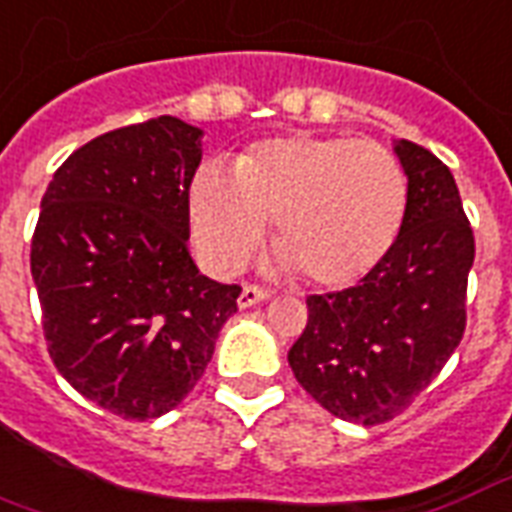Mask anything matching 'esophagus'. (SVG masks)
<instances>
[{"label": "esophagus", "mask_w": 512, "mask_h": 512, "mask_svg": "<svg viewBox=\"0 0 512 512\" xmlns=\"http://www.w3.org/2000/svg\"><path fill=\"white\" fill-rule=\"evenodd\" d=\"M271 298V292L265 290V287H257V284H244V290L239 295V306L249 308L255 306V303H263V300Z\"/></svg>", "instance_id": "34e87169"}]
</instances>
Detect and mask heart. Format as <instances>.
Segmentation results:
<instances>
[{
	"mask_svg": "<svg viewBox=\"0 0 512 512\" xmlns=\"http://www.w3.org/2000/svg\"><path fill=\"white\" fill-rule=\"evenodd\" d=\"M408 214V177L392 152L346 136H273L236 166H198L187 220L198 260L239 271L273 217L284 268L325 290L357 284L376 268Z\"/></svg>",
	"mask_w": 512,
	"mask_h": 512,
	"instance_id": "obj_1",
	"label": "heart"
}]
</instances>
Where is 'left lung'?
I'll list each match as a JSON object with an SVG mask.
<instances>
[{
    "mask_svg": "<svg viewBox=\"0 0 512 512\" xmlns=\"http://www.w3.org/2000/svg\"><path fill=\"white\" fill-rule=\"evenodd\" d=\"M395 152L408 174L395 247L354 287L308 295L306 330L287 354L308 395L365 427L403 413L454 354L475 260L473 228L446 163L405 139Z\"/></svg>",
    "mask_w": 512,
    "mask_h": 512,
    "instance_id": "obj_1",
    "label": "left lung"
}]
</instances>
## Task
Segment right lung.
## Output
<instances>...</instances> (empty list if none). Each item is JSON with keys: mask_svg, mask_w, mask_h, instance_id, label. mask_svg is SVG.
Here are the masks:
<instances>
[{"mask_svg": "<svg viewBox=\"0 0 512 512\" xmlns=\"http://www.w3.org/2000/svg\"><path fill=\"white\" fill-rule=\"evenodd\" d=\"M204 131L161 115L74 150L42 195L31 276L50 360L120 419H158L204 376L239 284L190 257Z\"/></svg>", "mask_w": 512, "mask_h": 512, "instance_id": "add662e5", "label": "right lung"}]
</instances>
